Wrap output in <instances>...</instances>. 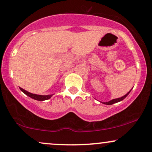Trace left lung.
Masks as SVG:
<instances>
[{"instance_id": "8db88e82", "label": "left lung", "mask_w": 152, "mask_h": 152, "mask_svg": "<svg viewBox=\"0 0 152 152\" xmlns=\"http://www.w3.org/2000/svg\"><path fill=\"white\" fill-rule=\"evenodd\" d=\"M130 92H131V90H130V91L129 92V93H126V94L125 95H124V96L121 97V98H116V99H113V100H110V101H109V102H105V103H104V104H106V105H112V104H113V103H118V102L121 101V100H124V99L126 97L127 95L129 94V93H130Z\"/></svg>"}]
</instances>
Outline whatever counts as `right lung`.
<instances>
[{
	"label": "right lung",
	"instance_id": "add662e5",
	"mask_svg": "<svg viewBox=\"0 0 152 152\" xmlns=\"http://www.w3.org/2000/svg\"><path fill=\"white\" fill-rule=\"evenodd\" d=\"M20 90L23 92V93H25L26 95H28V97L30 98L34 99V100H40V101H42V100H48L52 96V95H36V94H33V93H31L29 92L26 91V90H23V88H20Z\"/></svg>",
	"mask_w": 152,
	"mask_h": 152
}]
</instances>
